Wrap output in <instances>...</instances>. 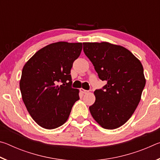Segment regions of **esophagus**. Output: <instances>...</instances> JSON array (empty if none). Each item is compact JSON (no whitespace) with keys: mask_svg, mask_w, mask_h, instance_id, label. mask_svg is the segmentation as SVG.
<instances>
[{"mask_svg":"<svg viewBox=\"0 0 160 160\" xmlns=\"http://www.w3.org/2000/svg\"><path fill=\"white\" fill-rule=\"evenodd\" d=\"M80 92H82V93H83V94H87V93L89 92L88 90H84V89H82V88L80 89Z\"/></svg>","mask_w":160,"mask_h":160,"instance_id":"esophagus-1","label":"esophagus"}]
</instances>
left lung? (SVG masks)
Segmentation results:
<instances>
[{"label": "left lung", "mask_w": 160, "mask_h": 160, "mask_svg": "<svg viewBox=\"0 0 160 160\" xmlns=\"http://www.w3.org/2000/svg\"><path fill=\"white\" fill-rule=\"evenodd\" d=\"M83 51L100 80L107 85L94 91L90 107L93 118L102 128L115 129L131 117L145 85L143 67L129 50L108 42H85Z\"/></svg>", "instance_id": "left-lung-1"}]
</instances>
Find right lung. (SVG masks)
<instances>
[{
  "label": "right lung",
  "instance_id": "1",
  "mask_svg": "<svg viewBox=\"0 0 160 160\" xmlns=\"http://www.w3.org/2000/svg\"><path fill=\"white\" fill-rule=\"evenodd\" d=\"M82 48V43H53L38 51L23 67L22 97L32 118L42 128L63 125L80 99L79 90L71 87L70 70Z\"/></svg>",
  "mask_w": 160,
  "mask_h": 160
}]
</instances>
